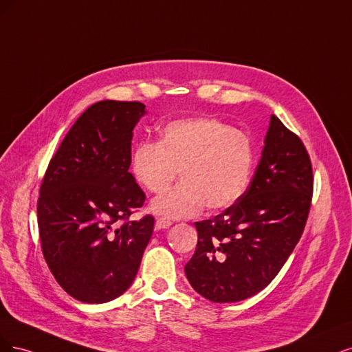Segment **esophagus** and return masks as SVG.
<instances>
[{
	"mask_svg": "<svg viewBox=\"0 0 352 352\" xmlns=\"http://www.w3.org/2000/svg\"><path fill=\"white\" fill-rule=\"evenodd\" d=\"M173 225V222L169 221L168 218H156V222H155V228L156 230H166L169 228V226Z\"/></svg>",
	"mask_w": 352,
	"mask_h": 352,
	"instance_id": "34e87169",
	"label": "esophagus"
}]
</instances>
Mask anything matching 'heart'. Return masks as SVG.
I'll use <instances>...</instances> for the list:
<instances>
[{"instance_id": "obj_1", "label": "heart", "mask_w": 352, "mask_h": 352, "mask_svg": "<svg viewBox=\"0 0 352 352\" xmlns=\"http://www.w3.org/2000/svg\"><path fill=\"white\" fill-rule=\"evenodd\" d=\"M252 139L218 118L174 120L164 126L157 142L143 140L131 152V173L146 191L161 195L173 181L183 179L152 203L168 218H188L232 206L245 192L253 173Z\"/></svg>"}]
</instances>
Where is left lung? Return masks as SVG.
Wrapping results in <instances>:
<instances>
[{"instance_id":"8db88e82","label":"left lung","mask_w":352,"mask_h":352,"mask_svg":"<svg viewBox=\"0 0 352 352\" xmlns=\"http://www.w3.org/2000/svg\"><path fill=\"white\" fill-rule=\"evenodd\" d=\"M313 196L310 155L272 116L256 173L241 199L196 222L197 247L186 275L200 296L235 302L266 288L296 248Z\"/></svg>"}]
</instances>
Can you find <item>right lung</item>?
<instances>
[{
    "instance_id": "add662e5",
    "label": "right lung",
    "mask_w": 352,
    "mask_h": 352,
    "mask_svg": "<svg viewBox=\"0 0 352 352\" xmlns=\"http://www.w3.org/2000/svg\"><path fill=\"white\" fill-rule=\"evenodd\" d=\"M142 102L100 100L77 118L51 157L38 199L42 253L78 301L116 300L133 283L155 218L129 221L146 195L129 173Z\"/></svg>"
}]
</instances>
